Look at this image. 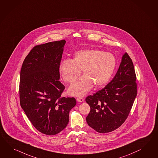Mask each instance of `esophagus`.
Returning <instances> with one entry per match:
<instances>
[{
	"label": "esophagus",
	"instance_id": "34e87169",
	"mask_svg": "<svg viewBox=\"0 0 158 158\" xmlns=\"http://www.w3.org/2000/svg\"><path fill=\"white\" fill-rule=\"evenodd\" d=\"M77 102H84V99L82 98H80V97L77 98Z\"/></svg>",
	"mask_w": 158,
	"mask_h": 158
}]
</instances>
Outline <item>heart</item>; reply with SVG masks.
Here are the masks:
<instances>
[{
  "mask_svg": "<svg viewBox=\"0 0 158 158\" xmlns=\"http://www.w3.org/2000/svg\"><path fill=\"white\" fill-rule=\"evenodd\" d=\"M116 60L111 52L96 49L81 50L74 54L71 60L64 59L59 71L63 80L73 83L83 71L84 75L76 81L69 89L73 96H83L95 85L99 88L106 85L115 69Z\"/></svg>",
  "mask_w": 158,
  "mask_h": 158,
  "instance_id": "heart-1",
  "label": "heart"
}]
</instances>
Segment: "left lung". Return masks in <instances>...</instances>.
Instances as JSON below:
<instances>
[{
  "mask_svg": "<svg viewBox=\"0 0 158 158\" xmlns=\"http://www.w3.org/2000/svg\"><path fill=\"white\" fill-rule=\"evenodd\" d=\"M135 69L127 52L113 79L85 102L91 110L86 118L89 127L100 133L115 130L129 115L137 95Z\"/></svg>",
  "mask_w": 158,
  "mask_h": 158,
  "instance_id": "left-lung-1",
  "label": "left lung"
}]
</instances>
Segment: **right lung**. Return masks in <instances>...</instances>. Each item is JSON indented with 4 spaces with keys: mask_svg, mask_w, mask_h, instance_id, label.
Listing matches in <instances>:
<instances>
[{
    "mask_svg": "<svg viewBox=\"0 0 158 158\" xmlns=\"http://www.w3.org/2000/svg\"><path fill=\"white\" fill-rule=\"evenodd\" d=\"M65 40L34 47L23 61L20 75V103L32 125L44 134L65 128L74 98L62 97L65 87L59 81V67Z\"/></svg>",
    "mask_w": 158,
    "mask_h": 158,
    "instance_id": "right-lung-1",
    "label": "right lung"
}]
</instances>
